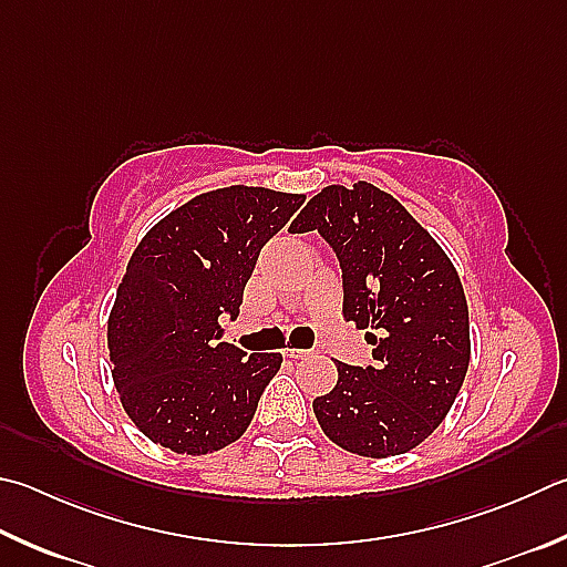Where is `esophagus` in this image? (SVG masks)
<instances>
[{"instance_id":"esophagus-1","label":"esophagus","mask_w":567,"mask_h":567,"mask_svg":"<svg viewBox=\"0 0 567 567\" xmlns=\"http://www.w3.org/2000/svg\"><path fill=\"white\" fill-rule=\"evenodd\" d=\"M307 354H310V349H295V347L285 349V357H290V359H305Z\"/></svg>"}]
</instances>
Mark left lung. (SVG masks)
I'll use <instances>...</instances> for the list:
<instances>
[{"label": "left lung", "mask_w": 567, "mask_h": 567, "mask_svg": "<svg viewBox=\"0 0 567 567\" xmlns=\"http://www.w3.org/2000/svg\"><path fill=\"white\" fill-rule=\"evenodd\" d=\"M317 230L342 267L344 319L372 329V362H337V384L312 401L324 434L359 456L406 454L434 431L468 369V307L439 243L389 193L327 185L290 225Z\"/></svg>", "instance_id": "8db88e82"}]
</instances>
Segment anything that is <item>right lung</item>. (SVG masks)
Here are the masks:
<instances>
[{"label":"right lung","mask_w":567,"mask_h":567,"mask_svg":"<svg viewBox=\"0 0 567 567\" xmlns=\"http://www.w3.org/2000/svg\"><path fill=\"white\" fill-rule=\"evenodd\" d=\"M305 195L267 188L203 193L166 215L131 255L109 317L113 382L133 424L176 454L238 441L282 354L220 342L240 315L265 243Z\"/></svg>","instance_id":"1"}]
</instances>
